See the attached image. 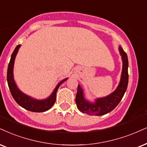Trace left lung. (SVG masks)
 <instances>
[{"label": "left lung", "instance_id": "obj_1", "mask_svg": "<svg viewBox=\"0 0 147 147\" xmlns=\"http://www.w3.org/2000/svg\"><path fill=\"white\" fill-rule=\"evenodd\" d=\"M119 50L123 61V68L119 84L117 88L111 94L104 97L96 99L94 102H90L85 99L84 91L80 85L78 84L76 97V103L78 110L83 113L89 115L101 116L104 115L113 110L119 104L125 93L128 84V59L127 54L119 46Z\"/></svg>", "mask_w": 147, "mask_h": 147}]
</instances>
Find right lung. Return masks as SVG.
<instances>
[{"mask_svg":"<svg viewBox=\"0 0 147 147\" xmlns=\"http://www.w3.org/2000/svg\"><path fill=\"white\" fill-rule=\"evenodd\" d=\"M20 46L21 45H18L16 46L13 52L11 54L10 62L9 63L8 69H7V83H8L11 93L12 97H13L16 102L24 109L35 112H43L47 111V110L50 109L55 103L58 88H59V86L63 82H65L68 78H65L58 83L51 95L48 97H47L46 99H37L24 93L18 88L13 78L14 62H15L16 57Z\"/></svg>","mask_w":147,"mask_h":147,"instance_id":"right-lung-1","label":"right lung"}]
</instances>
